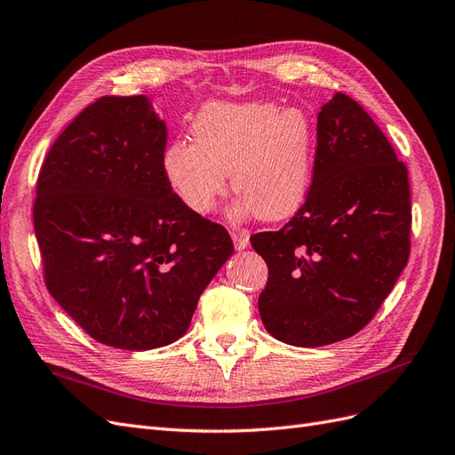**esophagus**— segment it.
<instances>
[{
	"mask_svg": "<svg viewBox=\"0 0 455 455\" xmlns=\"http://www.w3.org/2000/svg\"><path fill=\"white\" fill-rule=\"evenodd\" d=\"M232 240H234V247L242 251L249 245V234L245 230H232Z\"/></svg>",
	"mask_w": 455,
	"mask_h": 455,
	"instance_id": "esophagus-1",
	"label": "esophagus"
}]
</instances>
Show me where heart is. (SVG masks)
<instances>
[{
	"instance_id": "1",
	"label": "heart",
	"mask_w": 455,
	"mask_h": 455,
	"mask_svg": "<svg viewBox=\"0 0 455 455\" xmlns=\"http://www.w3.org/2000/svg\"><path fill=\"white\" fill-rule=\"evenodd\" d=\"M192 141L170 143L163 170L175 196L196 215L213 212L230 185L240 198L232 217L277 221L295 213L312 181L315 128L300 108L272 101L202 108L190 124Z\"/></svg>"
}]
</instances>
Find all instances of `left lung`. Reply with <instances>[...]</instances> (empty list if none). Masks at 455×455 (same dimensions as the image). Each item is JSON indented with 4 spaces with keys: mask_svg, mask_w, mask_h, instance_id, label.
<instances>
[{
    "mask_svg": "<svg viewBox=\"0 0 455 455\" xmlns=\"http://www.w3.org/2000/svg\"><path fill=\"white\" fill-rule=\"evenodd\" d=\"M408 170L361 104L336 92L317 115L312 185L275 232L251 236L267 260L259 314L274 339L317 347L378 312L410 255Z\"/></svg>",
    "mask_w": 455,
    "mask_h": 455,
    "instance_id": "8db88e82",
    "label": "left lung"
}]
</instances>
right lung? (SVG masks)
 <instances>
[{
    "label": "right lung",
    "mask_w": 455,
    "mask_h": 455,
    "mask_svg": "<svg viewBox=\"0 0 455 455\" xmlns=\"http://www.w3.org/2000/svg\"><path fill=\"white\" fill-rule=\"evenodd\" d=\"M166 138L148 96H104L58 136L37 178L34 228L47 289L111 347L181 339L234 251L225 227L175 196L163 170Z\"/></svg>",
    "instance_id": "obj_1"
}]
</instances>
